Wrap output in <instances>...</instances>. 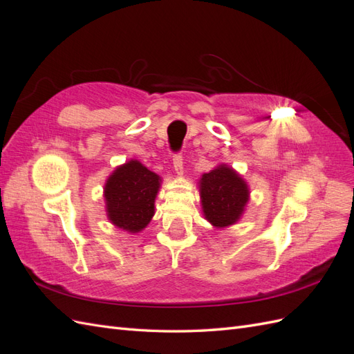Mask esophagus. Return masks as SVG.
Here are the masks:
<instances>
[{"label":"esophagus","mask_w":354,"mask_h":354,"mask_svg":"<svg viewBox=\"0 0 354 354\" xmlns=\"http://www.w3.org/2000/svg\"><path fill=\"white\" fill-rule=\"evenodd\" d=\"M173 167H174V171L178 176L183 174V155L176 153L173 156Z\"/></svg>","instance_id":"1"}]
</instances>
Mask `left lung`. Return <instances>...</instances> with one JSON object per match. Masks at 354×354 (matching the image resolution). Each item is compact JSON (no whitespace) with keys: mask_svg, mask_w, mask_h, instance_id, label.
Listing matches in <instances>:
<instances>
[{"mask_svg":"<svg viewBox=\"0 0 354 354\" xmlns=\"http://www.w3.org/2000/svg\"><path fill=\"white\" fill-rule=\"evenodd\" d=\"M199 194L203 216L217 229L236 223L250 201L246 181L226 164L202 176Z\"/></svg>","mask_w":354,"mask_h":354,"instance_id":"1","label":"left lung"}]
</instances>
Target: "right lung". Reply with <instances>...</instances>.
Masks as SVG:
<instances>
[{
    "label": "right lung",
    "instance_id": "right-lung-1",
    "mask_svg": "<svg viewBox=\"0 0 354 354\" xmlns=\"http://www.w3.org/2000/svg\"><path fill=\"white\" fill-rule=\"evenodd\" d=\"M160 177L136 159L118 167L104 185L108 218L130 233L142 232L155 214Z\"/></svg>",
    "mask_w": 354,
    "mask_h": 354
}]
</instances>
